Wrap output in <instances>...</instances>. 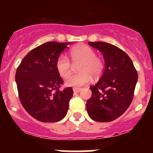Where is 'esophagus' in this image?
I'll use <instances>...</instances> for the list:
<instances>
[{
    "label": "esophagus",
    "instance_id": "obj_1",
    "mask_svg": "<svg viewBox=\"0 0 153 153\" xmlns=\"http://www.w3.org/2000/svg\"><path fill=\"white\" fill-rule=\"evenodd\" d=\"M81 90V88H78V87H74L73 88V92H79Z\"/></svg>",
    "mask_w": 153,
    "mask_h": 153
}]
</instances>
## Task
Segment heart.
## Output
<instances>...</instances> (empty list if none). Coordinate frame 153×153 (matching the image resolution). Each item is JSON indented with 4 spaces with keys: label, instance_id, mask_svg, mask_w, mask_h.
<instances>
[{
    "label": "heart",
    "instance_id": "obj_1",
    "mask_svg": "<svg viewBox=\"0 0 153 153\" xmlns=\"http://www.w3.org/2000/svg\"><path fill=\"white\" fill-rule=\"evenodd\" d=\"M73 62L81 61L78 67V73L71 75L66 81L69 86H81L89 83L91 76L98 77L104 69L102 59L97 56L95 51L86 45H79L74 47L69 52ZM55 67L57 72L62 78H67L71 73V63L65 55H61L56 60Z\"/></svg>",
    "mask_w": 153,
    "mask_h": 153
}]
</instances>
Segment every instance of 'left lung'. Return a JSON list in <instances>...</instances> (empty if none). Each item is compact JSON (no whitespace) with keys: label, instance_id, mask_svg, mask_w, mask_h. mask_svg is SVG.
<instances>
[{"label":"left lung","instance_id":"left-lung-1","mask_svg":"<svg viewBox=\"0 0 153 153\" xmlns=\"http://www.w3.org/2000/svg\"><path fill=\"white\" fill-rule=\"evenodd\" d=\"M89 45L101 51L105 69L99 81L90 86L92 96L86 102V109L94 121L109 122L130 105L138 72L130 58L120 48L101 41L89 42Z\"/></svg>","mask_w":153,"mask_h":153}]
</instances>
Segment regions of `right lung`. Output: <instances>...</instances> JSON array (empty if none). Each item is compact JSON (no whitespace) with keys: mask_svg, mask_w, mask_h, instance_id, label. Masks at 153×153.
I'll return each instance as SVG.
<instances>
[{"mask_svg":"<svg viewBox=\"0 0 153 153\" xmlns=\"http://www.w3.org/2000/svg\"><path fill=\"white\" fill-rule=\"evenodd\" d=\"M69 43L50 41L26 55L17 69L15 81L21 104L41 122H57L67 115L73 95L72 87L60 90L64 81L55 62Z\"/></svg>","mask_w":153,"mask_h":153,"instance_id":"add662e5","label":"right lung"}]
</instances>
